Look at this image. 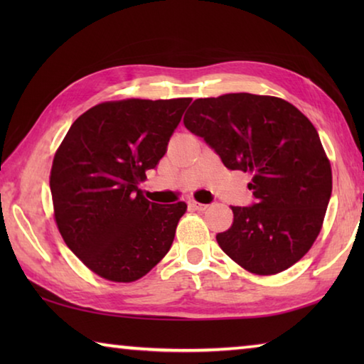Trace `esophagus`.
I'll return each instance as SVG.
<instances>
[{"label":"esophagus","mask_w":364,"mask_h":364,"mask_svg":"<svg viewBox=\"0 0 364 364\" xmlns=\"http://www.w3.org/2000/svg\"><path fill=\"white\" fill-rule=\"evenodd\" d=\"M188 205L193 208V210H205V208L208 207L207 204H199V202H196V200H189Z\"/></svg>","instance_id":"34e87169"}]
</instances>
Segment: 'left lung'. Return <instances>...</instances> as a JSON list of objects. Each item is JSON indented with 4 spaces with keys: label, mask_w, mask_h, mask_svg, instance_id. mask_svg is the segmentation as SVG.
<instances>
[{
    "label": "left lung",
    "mask_w": 364,
    "mask_h": 364,
    "mask_svg": "<svg viewBox=\"0 0 364 364\" xmlns=\"http://www.w3.org/2000/svg\"><path fill=\"white\" fill-rule=\"evenodd\" d=\"M184 127L230 170L250 171L254 202L232 207L225 254L255 274H276L304 257L321 231L332 193L331 164L311 122L274 96L231 93L196 100Z\"/></svg>",
    "instance_id": "obj_1"
}]
</instances>
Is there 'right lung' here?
Masks as SVG:
<instances>
[{
  "mask_svg": "<svg viewBox=\"0 0 364 364\" xmlns=\"http://www.w3.org/2000/svg\"><path fill=\"white\" fill-rule=\"evenodd\" d=\"M191 97L125 100L91 107L72 123L53 160L60 236L101 278H143L170 250L184 202L160 205L141 194Z\"/></svg>",
  "mask_w": 364,
  "mask_h": 364,
  "instance_id": "add662e5",
  "label": "right lung"
}]
</instances>
